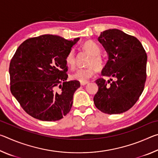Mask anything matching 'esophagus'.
I'll return each mask as SVG.
<instances>
[{
	"mask_svg": "<svg viewBox=\"0 0 158 158\" xmlns=\"http://www.w3.org/2000/svg\"><path fill=\"white\" fill-rule=\"evenodd\" d=\"M87 84H89V81H80V84H81V85H86Z\"/></svg>",
	"mask_w": 158,
	"mask_h": 158,
	"instance_id": "obj_1",
	"label": "esophagus"
}]
</instances>
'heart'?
<instances>
[{"instance_id":"b5f03b06","label":"heart","mask_w":158,"mask_h":158,"mask_svg":"<svg viewBox=\"0 0 158 158\" xmlns=\"http://www.w3.org/2000/svg\"><path fill=\"white\" fill-rule=\"evenodd\" d=\"M83 49L91 54L86 68H79L71 74V79L79 81H86L91 78L97 70H100L105 65V60L100 53L101 49L99 45L92 40L86 41L83 44ZM66 65L69 68H74L75 66V54L73 50L69 51L65 57Z\"/></svg>"}]
</instances>
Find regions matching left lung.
Wrapping results in <instances>:
<instances>
[{"label": "left lung", "instance_id": "left-lung-1", "mask_svg": "<svg viewBox=\"0 0 158 158\" xmlns=\"http://www.w3.org/2000/svg\"><path fill=\"white\" fill-rule=\"evenodd\" d=\"M98 41L109 56L102 75L114 78V81L96 80L98 91L93 98L95 105L105 114L123 113L132 107L143 90L146 53L137 38L118 29L102 32Z\"/></svg>", "mask_w": 158, "mask_h": 158}]
</instances>
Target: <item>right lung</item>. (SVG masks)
I'll return each instance as SVG.
<instances>
[{
  "label": "right lung",
  "instance_id": "right-lung-1",
  "mask_svg": "<svg viewBox=\"0 0 158 158\" xmlns=\"http://www.w3.org/2000/svg\"><path fill=\"white\" fill-rule=\"evenodd\" d=\"M79 40L42 35L26 40L16 51L9 68L10 90L32 117L55 121L70 111L80 83L67 81L65 57Z\"/></svg>",
  "mask_w": 158,
  "mask_h": 158
}]
</instances>
